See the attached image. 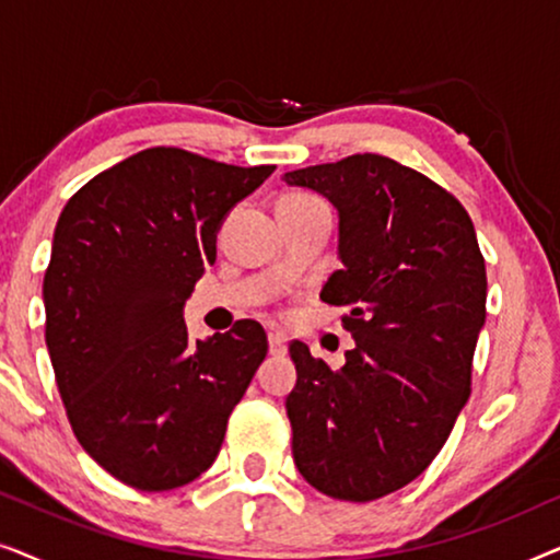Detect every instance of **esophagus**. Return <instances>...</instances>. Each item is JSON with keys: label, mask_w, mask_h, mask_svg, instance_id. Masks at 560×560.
<instances>
[{"label": "esophagus", "mask_w": 560, "mask_h": 560, "mask_svg": "<svg viewBox=\"0 0 560 560\" xmlns=\"http://www.w3.org/2000/svg\"><path fill=\"white\" fill-rule=\"evenodd\" d=\"M267 343H270V354H272V357L285 354V349H288V339H285V334H280V331H270V334H267Z\"/></svg>", "instance_id": "esophagus-1"}]
</instances>
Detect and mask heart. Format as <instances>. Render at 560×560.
Here are the masks:
<instances>
[{
    "label": "heart",
    "instance_id": "obj_1",
    "mask_svg": "<svg viewBox=\"0 0 560 560\" xmlns=\"http://www.w3.org/2000/svg\"><path fill=\"white\" fill-rule=\"evenodd\" d=\"M285 198H311V196H303V194H290V196H285Z\"/></svg>",
    "mask_w": 560,
    "mask_h": 560
}]
</instances>
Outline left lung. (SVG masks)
I'll list each match as a JSON object with an SVG mask.
<instances>
[{
    "label": "left lung",
    "instance_id": "left-lung-1",
    "mask_svg": "<svg viewBox=\"0 0 560 560\" xmlns=\"http://www.w3.org/2000/svg\"><path fill=\"white\" fill-rule=\"evenodd\" d=\"M282 180L339 211L343 267L320 301L347 305L341 320L354 339L341 370L290 343L295 466L334 500H380L428 469L469 400L487 318L477 232L431 178L372 152Z\"/></svg>",
    "mask_w": 560,
    "mask_h": 560
}]
</instances>
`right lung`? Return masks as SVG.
Here are the masks:
<instances>
[{
	"instance_id": "add662e5",
	"label": "right lung",
	"mask_w": 560,
	"mask_h": 560,
	"mask_svg": "<svg viewBox=\"0 0 560 560\" xmlns=\"http://www.w3.org/2000/svg\"><path fill=\"white\" fill-rule=\"evenodd\" d=\"M272 171L150 148L91 178L60 213L45 343L75 439L129 487L167 492L201 477L262 364L257 320L190 341L183 305L217 262L226 213Z\"/></svg>"
}]
</instances>
